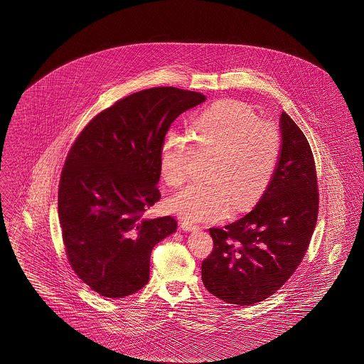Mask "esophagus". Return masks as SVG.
<instances>
[{
	"mask_svg": "<svg viewBox=\"0 0 364 364\" xmlns=\"http://www.w3.org/2000/svg\"><path fill=\"white\" fill-rule=\"evenodd\" d=\"M180 226H181V229H183V230H187V232H190V230H195V229H199V226L196 225V224H193V223H188V221H183V223H180Z\"/></svg>",
	"mask_w": 364,
	"mask_h": 364,
	"instance_id": "obj_1",
	"label": "esophagus"
}]
</instances>
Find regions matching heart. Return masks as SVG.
I'll use <instances>...</instances> for the list:
<instances>
[{
  "mask_svg": "<svg viewBox=\"0 0 364 364\" xmlns=\"http://www.w3.org/2000/svg\"><path fill=\"white\" fill-rule=\"evenodd\" d=\"M186 134L171 132L162 146L159 168L165 183L181 187L188 177L193 149L208 159V183L192 184L169 200V208L188 221L215 220L232 205L254 206L277 171L282 138L277 125L260 120L255 112L235 100L211 105Z\"/></svg>",
  "mask_w": 364,
  "mask_h": 364,
  "instance_id": "obj_1",
  "label": "heart"
}]
</instances>
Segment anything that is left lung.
<instances>
[{
    "label": "left lung",
    "instance_id": "left-lung-1",
    "mask_svg": "<svg viewBox=\"0 0 364 364\" xmlns=\"http://www.w3.org/2000/svg\"><path fill=\"white\" fill-rule=\"evenodd\" d=\"M277 171L258 205L233 224L211 228L214 248L202 262L208 292L229 304L263 301L304 258L318 220L319 192L310 143L285 113Z\"/></svg>",
    "mask_w": 364,
    "mask_h": 364
}]
</instances>
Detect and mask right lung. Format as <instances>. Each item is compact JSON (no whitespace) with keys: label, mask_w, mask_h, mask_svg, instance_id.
Masks as SVG:
<instances>
[{"label":"right lung","mask_w":364,"mask_h":364,"mask_svg":"<svg viewBox=\"0 0 364 364\" xmlns=\"http://www.w3.org/2000/svg\"><path fill=\"white\" fill-rule=\"evenodd\" d=\"M206 101L196 91L154 87L98 113L75 139L58 186V218L72 270L94 292L122 299L150 276L156 242L173 217L149 220L161 199V151L172 122Z\"/></svg>","instance_id":"add662e5"}]
</instances>
